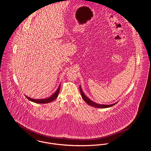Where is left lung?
Masks as SVG:
<instances>
[{"label":"left lung","mask_w":151,"mask_h":151,"mask_svg":"<svg viewBox=\"0 0 151 151\" xmlns=\"http://www.w3.org/2000/svg\"><path fill=\"white\" fill-rule=\"evenodd\" d=\"M80 91H81V97L83 99V100L87 104L90 105V106H92L93 107H97V108H107V107H111L114 105L116 104H109V105H107V104H96L95 102H93L91 100H90L88 98H87L85 95L84 93L83 92L82 90H81V87L80 86Z\"/></svg>","instance_id":"1"}]
</instances>
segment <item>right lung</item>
<instances>
[{"label": "right lung", "mask_w": 151, "mask_h": 151, "mask_svg": "<svg viewBox=\"0 0 151 151\" xmlns=\"http://www.w3.org/2000/svg\"><path fill=\"white\" fill-rule=\"evenodd\" d=\"M60 85L58 87V89L57 90V91L54 93L53 95H52L50 97L47 98H45V99H33V98H30L27 96H26V97L30 100L32 102H33L35 103H37V104H47L50 102H52L53 101L55 100L56 99V98L58 96V93L60 91Z\"/></svg>", "instance_id": "obj_1"}]
</instances>
